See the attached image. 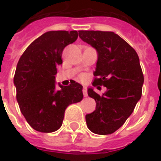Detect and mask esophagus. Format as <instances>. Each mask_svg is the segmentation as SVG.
I'll return each mask as SVG.
<instances>
[{"mask_svg":"<svg viewBox=\"0 0 161 161\" xmlns=\"http://www.w3.org/2000/svg\"><path fill=\"white\" fill-rule=\"evenodd\" d=\"M82 92H83V96H84V97H87V96H88V92H87V89H86L85 87L82 89Z\"/></svg>","mask_w":161,"mask_h":161,"instance_id":"1","label":"esophagus"}]
</instances>
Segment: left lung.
I'll return each mask as SVG.
<instances>
[{
	"label": "left lung",
	"mask_w": 161,
	"mask_h": 161,
	"mask_svg": "<svg viewBox=\"0 0 161 161\" xmlns=\"http://www.w3.org/2000/svg\"><path fill=\"white\" fill-rule=\"evenodd\" d=\"M79 36L98 53L92 85L107 88L102 95L88 89L96 109L85 117L87 127L96 134H111L124 124L141 98L144 77L139 56L112 31H80Z\"/></svg>",
	"instance_id": "left-lung-1"
}]
</instances>
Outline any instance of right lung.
<instances>
[{
    "label": "right lung",
    "instance_id": "obj_1",
    "mask_svg": "<svg viewBox=\"0 0 161 161\" xmlns=\"http://www.w3.org/2000/svg\"><path fill=\"white\" fill-rule=\"evenodd\" d=\"M78 38L77 31H51L32 42L18 61L13 82L20 112L40 132L59 130L69 105L82 100V86L72 80L56 90L62 51Z\"/></svg>",
    "mask_w": 161,
    "mask_h": 161
}]
</instances>
